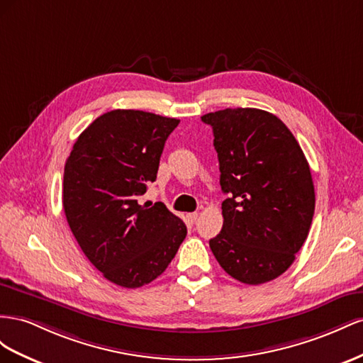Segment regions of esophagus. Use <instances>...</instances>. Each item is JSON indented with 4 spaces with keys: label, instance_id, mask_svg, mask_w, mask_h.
<instances>
[{
    "label": "esophagus",
    "instance_id": "34e87169",
    "mask_svg": "<svg viewBox=\"0 0 363 363\" xmlns=\"http://www.w3.org/2000/svg\"><path fill=\"white\" fill-rule=\"evenodd\" d=\"M196 219H198V213H189V214H187V222H189V223L193 225V223L196 222Z\"/></svg>",
    "mask_w": 363,
    "mask_h": 363
}]
</instances>
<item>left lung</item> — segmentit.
Masks as SVG:
<instances>
[{
  "label": "left lung",
  "mask_w": 363,
  "mask_h": 363,
  "mask_svg": "<svg viewBox=\"0 0 363 363\" xmlns=\"http://www.w3.org/2000/svg\"><path fill=\"white\" fill-rule=\"evenodd\" d=\"M219 158L222 231L210 247L223 271L245 284L286 272L304 245L315 213L308 162L286 124L255 108L201 117Z\"/></svg>",
  "instance_id": "left-lung-1"
}]
</instances>
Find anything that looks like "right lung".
<instances>
[{"label":"right lung","instance_id":"1","mask_svg":"<svg viewBox=\"0 0 363 363\" xmlns=\"http://www.w3.org/2000/svg\"><path fill=\"white\" fill-rule=\"evenodd\" d=\"M178 124L152 112L111 111L80 133L67 158V222L88 260L117 286L135 289L158 278L187 235L162 202H138Z\"/></svg>","mask_w":363,"mask_h":363}]
</instances>
